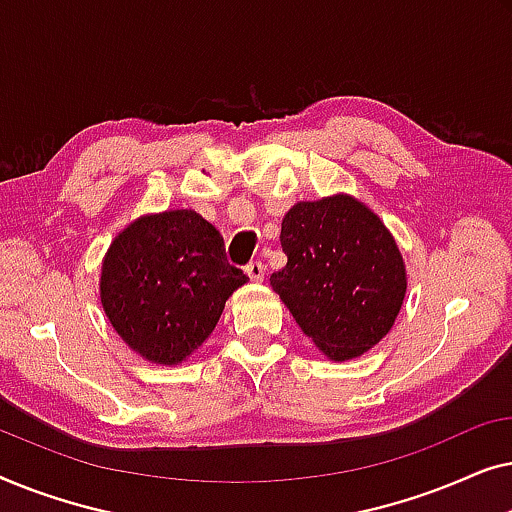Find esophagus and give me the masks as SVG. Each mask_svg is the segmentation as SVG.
Instances as JSON below:
<instances>
[{"instance_id": "1", "label": "esophagus", "mask_w": 512, "mask_h": 512, "mask_svg": "<svg viewBox=\"0 0 512 512\" xmlns=\"http://www.w3.org/2000/svg\"><path fill=\"white\" fill-rule=\"evenodd\" d=\"M244 272H247L251 282H263V277H265V268L261 261H251L247 268H244Z\"/></svg>"}]
</instances>
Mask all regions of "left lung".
<instances>
[{
	"label": "left lung",
	"instance_id": "obj_1",
	"mask_svg": "<svg viewBox=\"0 0 512 512\" xmlns=\"http://www.w3.org/2000/svg\"><path fill=\"white\" fill-rule=\"evenodd\" d=\"M286 265L272 291L319 352L356 359L391 331L408 277L394 235L352 195L296 202L282 221Z\"/></svg>",
	"mask_w": 512,
	"mask_h": 512
}]
</instances>
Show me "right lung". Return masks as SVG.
<instances>
[{"label":"right lung","instance_id":"right-lung-1","mask_svg":"<svg viewBox=\"0 0 512 512\" xmlns=\"http://www.w3.org/2000/svg\"><path fill=\"white\" fill-rule=\"evenodd\" d=\"M247 284L226 263L223 237L191 209L132 221L102 261L109 324L142 359L179 366L214 331L226 300Z\"/></svg>","mask_w":512,"mask_h":512}]
</instances>
